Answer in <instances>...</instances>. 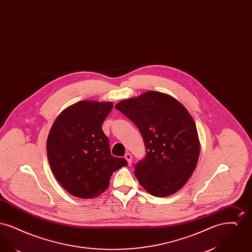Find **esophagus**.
<instances>
[{
	"label": "esophagus",
	"mask_w": 252,
	"mask_h": 252,
	"mask_svg": "<svg viewBox=\"0 0 252 252\" xmlns=\"http://www.w3.org/2000/svg\"><path fill=\"white\" fill-rule=\"evenodd\" d=\"M125 158L127 160V162L130 164L132 162V156L130 153H126V155H125Z\"/></svg>",
	"instance_id": "34e87169"
}]
</instances>
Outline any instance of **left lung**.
Instances as JSON below:
<instances>
[{
  "label": "left lung",
  "instance_id": "8db88e82",
  "mask_svg": "<svg viewBox=\"0 0 252 252\" xmlns=\"http://www.w3.org/2000/svg\"><path fill=\"white\" fill-rule=\"evenodd\" d=\"M138 126L146 156L135 166V176L144 190L164 197L182 188L196 167L200 143L195 123L173 96L149 91L116 104Z\"/></svg>",
  "mask_w": 252,
  "mask_h": 252
}]
</instances>
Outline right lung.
<instances>
[{"mask_svg":"<svg viewBox=\"0 0 252 252\" xmlns=\"http://www.w3.org/2000/svg\"><path fill=\"white\" fill-rule=\"evenodd\" d=\"M111 102L80 101L65 108L54 122L46 143L51 170L73 196L93 198L105 192L113 172L127 162L111 156L103 122Z\"/></svg>","mask_w":252,"mask_h":252,"instance_id":"obj_1","label":"right lung"}]
</instances>
